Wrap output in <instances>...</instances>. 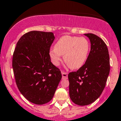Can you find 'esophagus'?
<instances>
[{
  "instance_id": "obj_1",
  "label": "esophagus",
  "mask_w": 121,
  "mask_h": 121,
  "mask_svg": "<svg viewBox=\"0 0 121 121\" xmlns=\"http://www.w3.org/2000/svg\"><path fill=\"white\" fill-rule=\"evenodd\" d=\"M61 74H62V77H63V79H67V76H68V73H66V72H63V71H62Z\"/></svg>"
}]
</instances>
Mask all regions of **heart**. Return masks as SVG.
Wrapping results in <instances>:
<instances>
[{"label":"heart","mask_w":121,"mask_h":121,"mask_svg":"<svg viewBox=\"0 0 121 121\" xmlns=\"http://www.w3.org/2000/svg\"><path fill=\"white\" fill-rule=\"evenodd\" d=\"M90 43L83 37L63 36L55 43L54 49L49 51L52 63L58 66L63 55L64 62L73 69L81 68L88 55Z\"/></svg>","instance_id":"1"}]
</instances>
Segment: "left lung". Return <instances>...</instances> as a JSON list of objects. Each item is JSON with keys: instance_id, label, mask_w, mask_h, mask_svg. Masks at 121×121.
Instances as JSON below:
<instances>
[{"instance_id": "left-lung-1", "label": "left lung", "mask_w": 121, "mask_h": 121, "mask_svg": "<svg viewBox=\"0 0 121 121\" xmlns=\"http://www.w3.org/2000/svg\"><path fill=\"white\" fill-rule=\"evenodd\" d=\"M84 35L91 43L88 57L78 70L68 75L70 97L79 106L90 104L100 96L110 72L109 51L104 42L94 34Z\"/></svg>"}]
</instances>
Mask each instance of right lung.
<instances>
[{
    "label": "right lung",
    "mask_w": 121,
    "mask_h": 121,
    "mask_svg": "<svg viewBox=\"0 0 121 121\" xmlns=\"http://www.w3.org/2000/svg\"><path fill=\"white\" fill-rule=\"evenodd\" d=\"M54 39L52 32L30 31L19 39L13 52L12 68L18 88L36 104L51 101L61 79V71L49 57Z\"/></svg>",
    "instance_id": "right-lung-1"
}]
</instances>
